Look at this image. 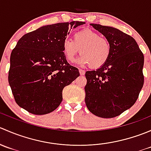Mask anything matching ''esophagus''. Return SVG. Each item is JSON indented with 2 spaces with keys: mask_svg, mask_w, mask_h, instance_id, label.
<instances>
[{
  "mask_svg": "<svg viewBox=\"0 0 151 151\" xmlns=\"http://www.w3.org/2000/svg\"><path fill=\"white\" fill-rule=\"evenodd\" d=\"M79 71H80V75H85V71H84V70L80 69V70H79Z\"/></svg>",
  "mask_w": 151,
  "mask_h": 151,
  "instance_id": "1",
  "label": "esophagus"
}]
</instances>
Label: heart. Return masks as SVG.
I'll list each match as a JSON object with an SVG mask.
<instances>
[{"label": "heart", "instance_id": "heart-1", "mask_svg": "<svg viewBox=\"0 0 151 151\" xmlns=\"http://www.w3.org/2000/svg\"><path fill=\"white\" fill-rule=\"evenodd\" d=\"M62 51L68 62H73L80 51L78 62L92 68L103 66L109 60L112 45L107 38L100 36L91 29H83L73 34L72 40L66 39L62 44Z\"/></svg>", "mask_w": 151, "mask_h": 151}]
</instances>
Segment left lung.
Instances as JSON below:
<instances>
[{"label":"left lung","mask_w":151,"mask_h":151,"mask_svg":"<svg viewBox=\"0 0 151 151\" xmlns=\"http://www.w3.org/2000/svg\"><path fill=\"white\" fill-rule=\"evenodd\" d=\"M90 25L109 39L112 52L104 66L85 73V104L96 116L115 118L138 99L144 84V55L129 35L112 27Z\"/></svg>","instance_id":"8db88e82"}]
</instances>
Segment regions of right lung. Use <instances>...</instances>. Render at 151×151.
I'll list each match as a JSON object with an SVG mask.
<instances>
[{
  "mask_svg": "<svg viewBox=\"0 0 151 151\" xmlns=\"http://www.w3.org/2000/svg\"><path fill=\"white\" fill-rule=\"evenodd\" d=\"M73 21L44 25L24 35L11 53L9 83L16 103L30 113L45 115L58 107L63 89L80 75L67 62L62 44Z\"/></svg>",
  "mask_w": 151,
  "mask_h": 151,
  "instance_id": "right-lung-1",
  "label": "right lung"
}]
</instances>
